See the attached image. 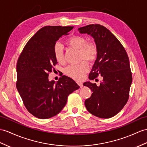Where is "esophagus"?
Listing matches in <instances>:
<instances>
[{
    "instance_id": "34e87169",
    "label": "esophagus",
    "mask_w": 147,
    "mask_h": 147,
    "mask_svg": "<svg viewBox=\"0 0 147 147\" xmlns=\"http://www.w3.org/2000/svg\"><path fill=\"white\" fill-rule=\"evenodd\" d=\"M77 84L79 85L81 88L83 87V84H82V82H77Z\"/></svg>"
}]
</instances>
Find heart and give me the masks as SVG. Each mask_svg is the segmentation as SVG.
Returning <instances> with one entry per match:
<instances>
[{
    "mask_svg": "<svg viewBox=\"0 0 147 147\" xmlns=\"http://www.w3.org/2000/svg\"><path fill=\"white\" fill-rule=\"evenodd\" d=\"M69 46L79 51L80 59H85L90 62H94L98 54V50L94 43H87L85 37L80 35H74L67 41ZM53 53L56 60L59 63L64 62L63 47L60 43H56L53 47ZM88 70V65L86 61L67 67L64 72L67 76L75 80H80Z\"/></svg>",
    "mask_w": 147,
    "mask_h": 147,
    "instance_id": "1",
    "label": "heart"
}]
</instances>
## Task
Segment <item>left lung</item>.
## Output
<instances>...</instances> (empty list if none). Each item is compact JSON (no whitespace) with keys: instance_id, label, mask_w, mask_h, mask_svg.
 <instances>
[{"instance_id":"obj_1","label":"left lung","mask_w":147,"mask_h":147,"mask_svg":"<svg viewBox=\"0 0 147 147\" xmlns=\"http://www.w3.org/2000/svg\"><path fill=\"white\" fill-rule=\"evenodd\" d=\"M78 30L94 38L98 50L89 79L102 77L98 86L90 82L84 84L92 92L90 97L85 100V107L92 115L109 119L123 108L129 97L132 82L129 59L119 40L104 26L92 24Z\"/></svg>"}]
</instances>
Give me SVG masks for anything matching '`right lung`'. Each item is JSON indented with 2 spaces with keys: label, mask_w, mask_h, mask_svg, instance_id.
Segmentation results:
<instances>
[{
  "label": "right lung",
  "mask_w": 147,
  "mask_h": 147,
  "mask_svg": "<svg viewBox=\"0 0 147 147\" xmlns=\"http://www.w3.org/2000/svg\"><path fill=\"white\" fill-rule=\"evenodd\" d=\"M74 27L45 26L28 41L18 59V92L31 114L40 119L57 115L67 103L69 94L80 87L71 78L63 76L57 82L49 80V73L57 63L53 47Z\"/></svg>",
  "instance_id": "1"
}]
</instances>
